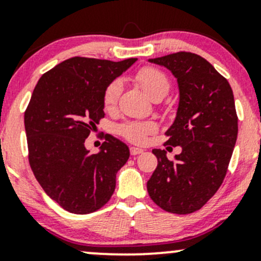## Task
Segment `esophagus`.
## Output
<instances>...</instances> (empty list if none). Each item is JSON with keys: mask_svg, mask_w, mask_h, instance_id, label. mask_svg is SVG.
<instances>
[{"mask_svg": "<svg viewBox=\"0 0 261 261\" xmlns=\"http://www.w3.org/2000/svg\"><path fill=\"white\" fill-rule=\"evenodd\" d=\"M130 154L132 155H138V154H142L144 150L142 148H137V147H130Z\"/></svg>", "mask_w": 261, "mask_h": 261, "instance_id": "esophagus-1", "label": "esophagus"}]
</instances>
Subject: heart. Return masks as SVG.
Here are the masks:
<instances>
[{"label":"heart","mask_w":261,"mask_h":261,"mask_svg":"<svg viewBox=\"0 0 261 261\" xmlns=\"http://www.w3.org/2000/svg\"><path fill=\"white\" fill-rule=\"evenodd\" d=\"M136 81L142 87L143 91L152 99H162L169 92L170 81L161 69L155 67H143L136 73ZM122 93V83L119 81H112L106 87L103 93V106L111 111L117 106ZM158 127L154 122H128L119 127V133L133 143H144L147 137L156 132Z\"/></svg>","instance_id":"heart-1"}]
</instances>
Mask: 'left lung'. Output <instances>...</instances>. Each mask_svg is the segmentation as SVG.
<instances>
[{
	"label": "left lung",
	"mask_w": 261,
	"mask_h": 261,
	"mask_svg": "<svg viewBox=\"0 0 261 261\" xmlns=\"http://www.w3.org/2000/svg\"><path fill=\"white\" fill-rule=\"evenodd\" d=\"M176 78L179 105L165 144L181 147L173 161L153 149L158 165L147 183L149 197L165 212L190 214L217 193L228 172L238 137L231 87L205 58L176 52L152 58Z\"/></svg>",
	"instance_id": "8db88e82"
}]
</instances>
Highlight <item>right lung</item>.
I'll return each mask as SVG.
<instances>
[{
	"label": "right lung",
	"instance_id": "1",
	"mask_svg": "<svg viewBox=\"0 0 261 261\" xmlns=\"http://www.w3.org/2000/svg\"><path fill=\"white\" fill-rule=\"evenodd\" d=\"M136 61L69 58L46 72L33 89L24 112L31 169L46 194L67 212H96L116 189L129 148L108 136L99 153L91 154L85 141L105 117L106 87Z\"/></svg>",
	"mask_w": 261,
	"mask_h": 261
}]
</instances>
